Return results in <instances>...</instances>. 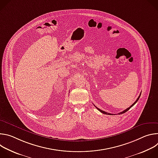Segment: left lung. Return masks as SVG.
I'll return each mask as SVG.
<instances>
[{
	"label": "left lung",
	"mask_w": 158,
	"mask_h": 158,
	"mask_svg": "<svg viewBox=\"0 0 158 158\" xmlns=\"http://www.w3.org/2000/svg\"><path fill=\"white\" fill-rule=\"evenodd\" d=\"M141 93L140 94V95L139 96V97L138 98V99H136V101H135V102H134V103H133V104H132V105H131L130 107H129L128 108H127L126 109H125V110H123V112H119V113H118V114H123V113H125L126 112H127L128 110H129V109H131V107H132V106H134L135 104H136V103L138 102V101L139 100V98H140V96H141ZM95 107H96V106H95ZM96 107V108H97V109H98V110H99L101 112H102V113H103V114H107V115H110V114H111V115H113V114H110V113H108V112H105V111H104V110H102L101 109H100L98 108L97 107Z\"/></svg>",
	"instance_id": "obj_1"
}]
</instances>
